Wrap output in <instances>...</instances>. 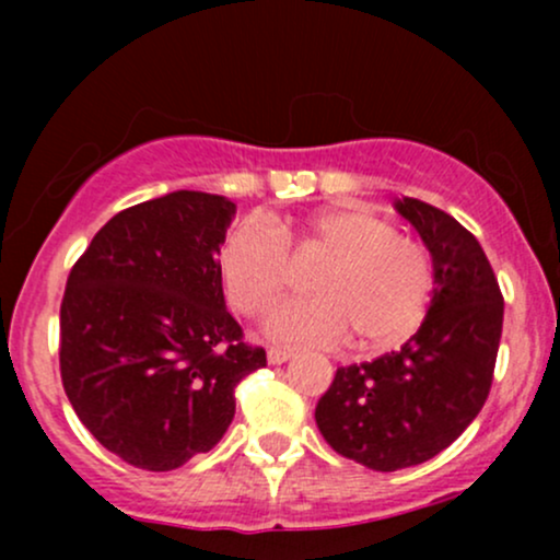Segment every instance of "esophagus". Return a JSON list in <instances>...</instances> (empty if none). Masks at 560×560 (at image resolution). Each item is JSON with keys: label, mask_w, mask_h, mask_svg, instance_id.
<instances>
[{"label": "esophagus", "mask_w": 560, "mask_h": 560, "mask_svg": "<svg viewBox=\"0 0 560 560\" xmlns=\"http://www.w3.org/2000/svg\"><path fill=\"white\" fill-rule=\"evenodd\" d=\"M289 358H294V350H281V347H268V363H271V365L287 363Z\"/></svg>", "instance_id": "obj_1"}]
</instances>
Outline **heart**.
<instances>
[{
    "label": "heart",
    "instance_id": "b5f03b06",
    "mask_svg": "<svg viewBox=\"0 0 560 560\" xmlns=\"http://www.w3.org/2000/svg\"><path fill=\"white\" fill-rule=\"evenodd\" d=\"M292 234L268 218H244L218 255L226 298L244 316L266 311L292 279ZM300 258H324L311 273L313 294L281 302L262 318L276 342L352 345L382 350L410 334L432 289L427 249L365 208H331L307 218L294 240Z\"/></svg>",
    "mask_w": 560,
    "mask_h": 560
}]
</instances>
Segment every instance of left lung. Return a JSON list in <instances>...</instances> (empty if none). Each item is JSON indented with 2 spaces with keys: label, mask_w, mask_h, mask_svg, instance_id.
Returning <instances> with one entry per match:
<instances>
[{
  "label": "left lung",
  "mask_w": 560,
  "mask_h": 560,
  "mask_svg": "<svg viewBox=\"0 0 560 560\" xmlns=\"http://www.w3.org/2000/svg\"><path fill=\"white\" fill-rule=\"evenodd\" d=\"M395 210L432 255L427 318L400 350L337 369L316 405L324 440L374 471L419 466L464 434L490 395L503 334V294L477 236L421 199Z\"/></svg>",
  "instance_id": "8db88e82"
}]
</instances>
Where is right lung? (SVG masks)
<instances>
[{
  "label": "right lung",
  "mask_w": 560,
  "mask_h": 560,
  "mask_svg": "<svg viewBox=\"0 0 560 560\" xmlns=\"http://www.w3.org/2000/svg\"><path fill=\"white\" fill-rule=\"evenodd\" d=\"M236 205L178 189L120 210L68 276L60 374L102 447L147 471L208 453L266 365L226 311L218 255Z\"/></svg>",
  "instance_id": "add662e5"
}]
</instances>
